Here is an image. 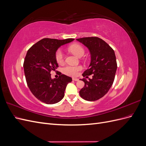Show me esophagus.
I'll return each instance as SVG.
<instances>
[{
    "label": "esophagus",
    "mask_w": 146,
    "mask_h": 146,
    "mask_svg": "<svg viewBox=\"0 0 146 146\" xmlns=\"http://www.w3.org/2000/svg\"><path fill=\"white\" fill-rule=\"evenodd\" d=\"M72 80L74 81H78V78H72Z\"/></svg>",
    "instance_id": "esophagus-1"
}]
</instances>
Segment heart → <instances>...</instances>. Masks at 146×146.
I'll return each mask as SVG.
<instances>
[{"mask_svg":"<svg viewBox=\"0 0 146 146\" xmlns=\"http://www.w3.org/2000/svg\"><path fill=\"white\" fill-rule=\"evenodd\" d=\"M69 50L73 54L78 57H81L84 55L85 50L84 48L79 44H74L69 47ZM56 60L58 63H62L64 61V54L63 51L61 49L57 50L56 52ZM82 69L81 66H66L63 69L64 74L68 75V76L75 77L77 76L79 71Z\"/></svg>","mask_w":146,"mask_h":146,"instance_id":"obj_1","label":"heart"}]
</instances>
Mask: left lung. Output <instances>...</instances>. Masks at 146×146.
<instances>
[{"instance_id":"left-lung-1","label":"left lung","mask_w":146,"mask_h":146,"mask_svg":"<svg viewBox=\"0 0 146 146\" xmlns=\"http://www.w3.org/2000/svg\"><path fill=\"white\" fill-rule=\"evenodd\" d=\"M89 49L91 63L89 68L82 74L88 78L81 80L85 86L79 92L81 98L88 101H95L104 97L111 87L117 70L114 51L108 44L98 37H86L77 39Z\"/></svg>"}]
</instances>
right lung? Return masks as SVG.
Returning <instances> with one entry per match:
<instances>
[{"instance_id":"add662e5","label":"right lung","mask_w":146,"mask_h":146,"mask_svg":"<svg viewBox=\"0 0 146 146\" xmlns=\"http://www.w3.org/2000/svg\"><path fill=\"white\" fill-rule=\"evenodd\" d=\"M74 40L44 38L27 51L24 62L26 82L32 93L43 103L54 104L62 100L66 86L72 80L61 72L58 78L52 79L50 72L58 67L55 57L58 48Z\"/></svg>"}]
</instances>
